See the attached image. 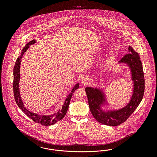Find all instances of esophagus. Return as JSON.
Segmentation results:
<instances>
[{
	"label": "esophagus",
	"mask_w": 157,
	"mask_h": 157,
	"mask_svg": "<svg viewBox=\"0 0 157 157\" xmlns=\"http://www.w3.org/2000/svg\"><path fill=\"white\" fill-rule=\"evenodd\" d=\"M81 81H82V83L87 84L88 82V78L86 76H83V77H82Z\"/></svg>",
	"instance_id": "34e87169"
}]
</instances>
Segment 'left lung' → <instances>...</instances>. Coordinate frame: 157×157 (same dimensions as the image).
<instances>
[{
  "label": "left lung",
  "instance_id": "1",
  "mask_svg": "<svg viewBox=\"0 0 157 157\" xmlns=\"http://www.w3.org/2000/svg\"><path fill=\"white\" fill-rule=\"evenodd\" d=\"M128 50L130 53L125 54L120 62L126 63L131 67L134 88L132 98L126 107L117 111L103 112L100 109V105L104 97L100 91L90 87L85 89L92 115L97 121L105 125L116 126L126 121L138 106L144 95V77L140 57L131 46Z\"/></svg>",
  "mask_w": 157,
  "mask_h": 157
}]
</instances>
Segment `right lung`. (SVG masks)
<instances>
[{
    "instance_id": "right-lung-1",
    "label": "right lung",
    "mask_w": 157,
    "mask_h": 157,
    "mask_svg": "<svg viewBox=\"0 0 157 157\" xmlns=\"http://www.w3.org/2000/svg\"><path fill=\"white\" fill-rule=\"evenodd\" d=\"M36 41L34 40H33L31 42H29L28 44H27V45H26L22 49L21 56L17 59V60L16 62L14 69H13V75H14L13 92H14V96L16 102L17 106H19V108L23 112H24L32 120H33L34 122L45 126H51V125L54 124L57 121L62 120L65 116L68 109V107L69 105V103H70L72 95L74 92V91L78 88L79 84L78 83L73 88L71 93L67 96V98L64 103V105L63 106L62 108L60 111H59V112L51 115H40L27 110L23 105L22 101L21 100V98L20 96V92H19V80H20V65H21V62L23 54L29 48V45H32Z\"/></svg>"
}]
</instances>
